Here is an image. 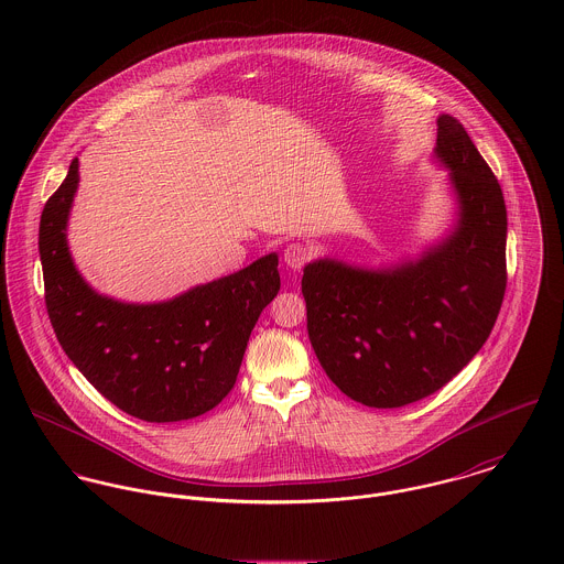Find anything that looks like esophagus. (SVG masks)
<instances>
[{
    "instance_id": "esophagus-1",
    "label": "esophagus",
    "mask_w": 564,
    "mask_h": 564,
    "mask_svg": "<svg viewBox=\"0 0 564 564\" xmlns=\"http://www.w3.org/2000/svg\"><path fill=\"white\" fill-rule=\"evenodd\" d=\"M311 258H313V247H308V245H304V242H291V245H286V249H284V262H286L291 269H295V271L304 269V264H306Z\"/></svg>"
}]
</instances>
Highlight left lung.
I'll use <instances>...</instances> for the list:
<instances>
[{"instance_id":"1","label":"left lung","mask_w":564,"mask_h":564,"mask_svg":"<svg viewBox=\"0 0 564 564\" xmlns=\"http://www.w3.org/2000/svg\"><path fill=\"white\" fill-rule=\"evenodd\" d=\"M434 159L458 219L419 258L365 269L304 267L308 336L327 378L354 402L400 408L445 387L482 349L506 293L501 186L463 123L438 117Z\"/></svg>"}]
</instances>
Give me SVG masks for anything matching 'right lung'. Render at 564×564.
I'll list each match as a JSON object with an SVG mask.
<instances>
[{"label": "right lung", "mask_w": 564, "mask_h": 564, "mask_svg": "<svg viewBox=\"0 0 564 564\" xmlns=\"http://www.w3.org/2000/svg\"><path fill=\"white\" fill-rule=\"evenodd\" d=\"M78 182L74 159L39 228L45 306L58 343L108 402L137 419L169 423L213 410L232 391L249 334L280 291L278 253L166 302H117L86 284L69 253Z\"/></svg>", "instance_id": "1"}]
</instances>
